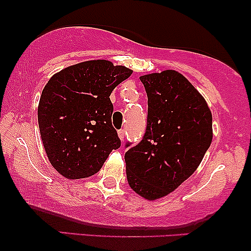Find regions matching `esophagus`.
I'll return each mask as SVG.
<instances>
[{
    "instance_id": "1",
    "label": "esophagus",
    "mask_w": 251,
    "mask_h": 251,
    "mask_svg": "<svg viewBox=\"0 0 251 251\" xmlns=\"http://www.w3.org/2000/svg\"><path fill=\"white\" fill-rule=\"evenodd\" d=\"M118 135H119L120 140L125 139V129H120V131H118Z\"/></svg>"
}]
</instances>
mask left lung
<instances>
[{
  "label": "left lung",
  "mask_w": 251,
  "mask_h": 251,
  "mask_svg": "<svg viewBox=\"0 0 251 251\" xmlns=\"http://www.w3.org/2000/svg\"><path fill=\"white\" fill-rule=\"evenodd\" d=\"M140 81L148 94V125L137 145L126 144V176L135 194L154 201L200 166L212 142V116L205 99L178 72L146 74Z\"/></svg>",
  "instance_id": "obj_1"
}]
</instances>
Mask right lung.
I'll return each instance as SVG.
<instances>
[{"label":"right lung","instance_id":"obj_1","mask_svg":"<svg viewBox=\"0 0 251 251\" xmlns=\"http://www.w3.org/2000/svg\"><path fill=\"white\" fill-rule=\"evenodd\" d=\"M132 71L107 60H91L54 74L37 107L48 159L68 179L97 174L120 139L112 126V91Z\"/></svg>","mask_w":251,"mask_h":251}]
</instances>
